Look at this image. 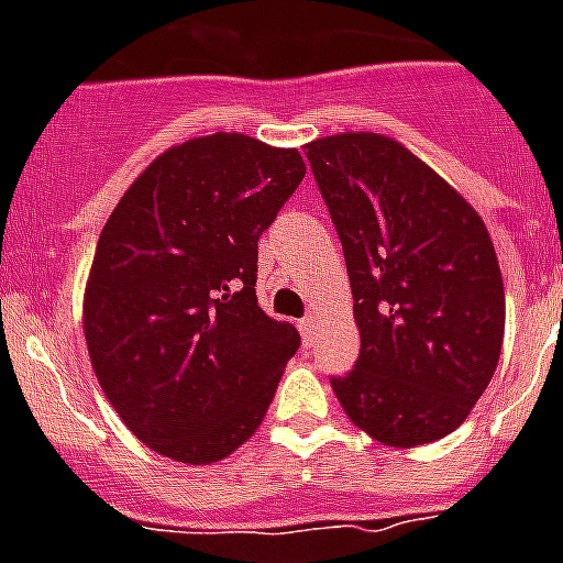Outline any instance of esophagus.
Returning a JSON list of instances; mask_svg holds the SVG:
<instances>
[{
    "label": "esophagus",
    "mask_w": 563,
    "mask_h": 563,
    "mask_svg": "<svg viewBox=\"0 0 563 563\" xmlns=\"http://www.w3.org/2000/svg\"><path fill=\"white\" fill-rule=\"evenodd\" d=\"M313 328H316V316H305V319H301L299 322V331H301V339H305V342H313Z\"/></svg>",
    "instance_id": "1"
}]
</instances>
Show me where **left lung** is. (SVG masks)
I'll return each instance as SVG.
<instances>
[{
    "label": "left lung",
    "instance_id": "obj_1",
    "mask_svg": "<svg viewBox=\"0 0 563 563\" xmlns=\"http://www.w3.org/2000/svg\"><path fill=\"white\" fill-rule=\"evenodd\" d=\"M305 152L342 241L362 342L354 371L331 376L333 394L376 443H434L498 368L506 299L489 230L385 134H331Z\"/></svg>",
    "mask_w": 563,
    "mask_h": 563
}]
</instances>
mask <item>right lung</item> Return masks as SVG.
Instances as JSON below:
<instances>
[{
	"label": "right lung",
	"instance_id": "add662e5",
	"mask_svg": "<svg viewBox=\"0 0 563 563\" xmlns=\"http://www.w3.org/2000/svg\"><path fill=\"white\" fill-rule=\"evenodd\" d=\"M305 178L296 148L235 132L166 148L97 241L82 331L134 438L209 466L262 426L301 339L258 308V239Z\"/></svg>",
	"mask_w": 563,
	"mask_h": 563
}]
</instances>
